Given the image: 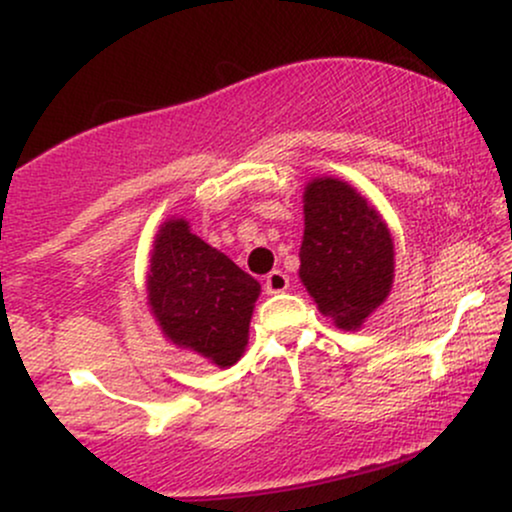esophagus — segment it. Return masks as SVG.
<instances>
[{
	"label": "esophagus",
	"mask_w": 512,
	"mask_h": 512,
	"mask_svg": "<svg viewBox=\"0 0 512 512\" xmlns=\"http://www.w3.org/2000/svg\"><path fill=\"white\" fill-rule=\"evenodd\" d=\"M264 289H267V293H284L289 289V276L279 272V269H274V272H269L267 279H264Z\"/></svg>",
	"instance_id": "obj_1"
}]
</instances>
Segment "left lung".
Segmentation results:
<instances>
[{"instance_id":"left-lung-1","label":"left lung","mask_w":512,"mask_h":512,"mask_svg":"<svg viewBox=\"0 0 512 512\" xmlns=\"http://www.w3.org/2000/svg\"><path fill=\"white\" fill-rule=\"evenodd\" d=\"M303 214V286L339 330H358L392 289L390 228L354 187L337 178L308 182Z\"/></svg>"}]
</instances>
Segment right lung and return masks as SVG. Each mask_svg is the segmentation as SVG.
Returning <instances> with one entry per match:
<instances>
[{"mask_svg": "<svg viewBox=\"0 0 512 512\" xmlns=\"http://www.w3.org/2000/svg\"><path fill=\"white\" fill-rule=\"evenodd\" d=\"M151 313L175 346L228 368L248 344L260 284L190 233L185 219L158 228L146 276Z\"/></svg>", "mask_w": 512, "mask_h": 512, "instance_id": "add662e5", "label": "right lung"}]
</instances>
